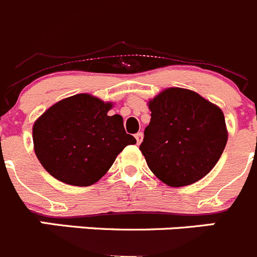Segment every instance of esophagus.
I'll return each instance as SVG.
<instances>
[{"label":"esophagus","instance_id":"1","mask_svg":"<svg viewBox=\"0 0 257 257\" xmlns=\"http://www.w3.org/2000/svg\"><path fill=\"white\" fill-rule=\"evenodd\" d=\"M143 138H144V134L143 133H138L135 135V139H136V141H138V144H140L141 141H143Z\"/></svg>","mask_w":257,"mask_h":257}]
</instances>
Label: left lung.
Masks as SVG:
<instances>
[{"mask_svg":"<svg viewBox=\"0 0 257 257\" xmlns=\"http://www.w3.org/2000/svg\"><path fill=\"white\" fill-rule=\"evenodd\" d=\"M148 105L152 118L140 150L150 171L172 187L205 177L228 140L222 109L182 88L166 89Z\"/></svg>","mask_w":257,"mask_h":257,"instance_id":"obj_1","label":"left lung"}]
</instances>
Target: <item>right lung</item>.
<instances>
[{"label": "right lung", "instance_id": "obj_1", "mask_svg": "<svg viewBox=\"0 0 257 257\" xmlns=\"http://www.w3.org/2000/svg\"><path fill=\"white\" fill-rule=\"evenodd\" d=\"M112 103L90 94H76L46 110L33 126L34 152L58 181L72 186L98 182L117 155L136 144L119 114L108 116Z\"/></svg>", "mask_w": 257, "mask_h": 257}]
</instances>
